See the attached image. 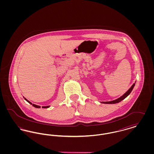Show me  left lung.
I'll return each mask as SVG.
<instances>
[{
  "mask_svg": "<svg viewBox=\"0 0 154 154\" xmlns=\"http://www.w3.org/2000/svg\"><path fill=\"white\" fill-rule=\"evenodd\" d=\"M136 83V82H135ZM135 83H134L132 85V87L131 88H129L127 92H126L122 96H121L120 97L118 98L117 99L114 100H112V101H110V102H102V103H104V104H115V103H118L120 102L121 101H122V100H124V99H125L129 95L131 92H132L133 89L134 88V85H135Z\"/></svg>",
  "mask_w": 154,
  "mask_h": 154,
  "instance_id": "1",
  "label": "left lung"
}]
</instances>
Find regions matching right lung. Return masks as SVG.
<instances>
[{
  "mask_svg": "<svg viewBox=\"0 0 154 154\" xmlns=\"http://www.w3.org/2000/svg\"><path fill=\"white\" fill-rule=\"evenodd\" d=\"M24 99H25V100L26 101H27V102L29 103H30V104H32V106H34L35 107H36V108H40V106H37V105H36V104H32V103L30 102H29V100H27L26 98H25V97H24ZM49 107H50L49 106H43V107H42V108H43V109H47V108H48Z\"/></svg>",
  "mask_w": 154,
  "mask_h": 154,
  "instance_id": "obj_1",
  "label": "right lung"
}]
</instances>
